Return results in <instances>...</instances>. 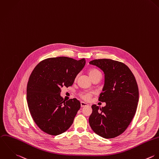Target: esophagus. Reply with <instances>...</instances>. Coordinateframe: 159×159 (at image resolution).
Masks as SVG:
<instances>
[{
    "label": "esophagus",
    "mask_w": 159,
    "mask_h": 159,
    "mask_svg": "<svg viewBox=\"0 0 159 159\" xmlns=\"http://www.w3.org/2000/svg\"><path fill=\"white\" fill-rule=\"evenodd\" d=\"M89 104L86 103V102H81V107H86V106H88Z\"/></svg>",
    "instance_id": "34e87169"
}]
</instances>
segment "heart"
<instances>
[{"label":"heart","instance_id":"1","mask_svg":"<svg viewBox=\"0 0 159 159\" xmlns=\"http://www.w3.org/2000/svg\"><path fill=\"white\" fill-rule=\"evenodd\" d=\"M88 74H89V76L90 78H92L98 75H101L100 71H99L97 69L90 70L88 72ZM91 96H92V93H82L80 94L81 98L86 101H89L90 99Z\"/></svg>","mask_w":159,"mask_h":159}]
</instances>
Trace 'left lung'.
<instances>
[{
    "instance_id": "obj_1",
    "label": "left lung",
    "mask_w": 159,
    "mask_h": 159,
    "mask_svg": "<svg viewBox=\"0 0 159 159\" xmlns=\"http://www.w3.org/2000/svg\"><path fill=\"white\" fill-rule=\"evenodd\" d=\"M101 69L105 75L104 86L99 101L106 106H92L89 118L94 133L106 138H113L128 128L136 111L139 90L135 77L123 63L111 59H98L89 62Z\"/></svg>"
}]
</instances>
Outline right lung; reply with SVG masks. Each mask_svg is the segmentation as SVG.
Wrapping results in <instances>:
<instances>
[{"mask_svg":"<svg viewBox=\"0 0 159 159\" xmlns=\"http://www.w3.org/2000/svg\"><path fill=\"white\" fill-rule=\"evenodd\" d=\"M86 60L66 57L45 59L32 71L27 84V102L31 115L44 132L53 136L66 131L80 108L76 99L65 101L61 88L73 85Z\"/></svg>","mask_w":159,"mask_h":159,"instance_id":"add662e5","label":"right lung"}]
</instances>
